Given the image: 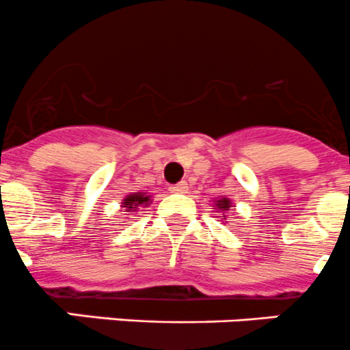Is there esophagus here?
Instances as JSON below:
<instances>
[{
  "instance_id": "esophagus-1",
  "label": "esophagus",
  "mask_w": 350,
  "mask_h": 350,
  "mask_svg": "<svg viewBox=\"0 0 350 350\" xmlns=\"http://www.w3.org/2000/svg\"><path fill=\"white\" fill-rule=\"evenodd\" d=\"M187 189H189V185H187V182H178V183H175V185L170 187L172 192H176V193L187 192Z\"/></svg>"
}]
</instances>
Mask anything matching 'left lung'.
I'll list each match as a JSON object with an SVG mask.
<instances>
[{"mask_svg":"<svg viewBox=\"0 0 350 350\" xmlns=\"http://www.w3.org/2000/svg\"><path fill=\"white\" fill-rule=\"evenodd\" d=\"M216 206H217V209H221V211H226L228 207H231V202H230V199H226V197H223V199H219V200H216ZM224 214H223V219H224Z\"/></svg>","mask_w":350,"mask_h":350,"instance_id":"obj_1","label":"left lung"}]
</instances>
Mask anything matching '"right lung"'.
Listing matches in <instances>:
<instances>
[{
  "mask_svg": "<svg viewBox=\"0 0 350 350\" xmlns=\"http://www.w3.org/2000/svg\"><path fill=\"white\" fill-rule=\"evenodd\" d=\"M148 204H150V196H146V192H136L124 199L122 207H126L127 213H131V211H136L139 206H148Z\"/></svg>",
  "mask_w": 350,
  "mask_h": 350,
  "instance_id": "add662e5",
  "label": "right lung"
}]
</instances>
